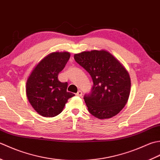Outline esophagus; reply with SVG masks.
<instances>
[{
	"instance_id": "34e87169",
	"label": "esophagus",
	"mask_w": 160,
	"mask_h": 160,
	"mask_svg": "<svg viewBox=\"0 0 160 160\" xmlns=\"http://www.w3.org/2000/svg\"><path fill=\"white\" fill-rule=\"evenodd\" d=\"M76 95L78 96V97H81V96H82V92H81V90H79V91H78V92H77Z\"/></svg>"
}]
</instances>
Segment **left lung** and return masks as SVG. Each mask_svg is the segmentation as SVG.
Wrapping results in <instances>:
<instances>
[{"mask_svg": "<svg viewBox=\"0 0 160 160\" xmlns=\"http://www.w3.org/2000/svg\"><path fill=\"white\" fill-rule=\"evenodd\" d=\"M92 77L93 86L83 99L89 112L98 119L117 115L128 102L130 91L128 72L108 52L92 50L74 56Z\"/></svg>", "mask_w": 160, "mask_h": 160, "instance_id": "1", "label": "left lung"}]
</instances>
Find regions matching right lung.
<instances>
[{
	"mask_svg": "<svg viewBox=\"0 0 160 160\" xmlns=\"http://www.w3.org/2000/svg\"><path fill=\"white\" fill-rule=\"evenodd\" d=\"M70 54L53 52L40 61L26 83V94L32 106L39 115L53 117L62 112L68 100L74 96L67 91L68 83L58 75L63 70Z\"/></svg>",
	"mask_w": 160,
	"mask_h": 160,
	"instance_id": "obj_1",
	"label": "right lung"
}]
</instances>
